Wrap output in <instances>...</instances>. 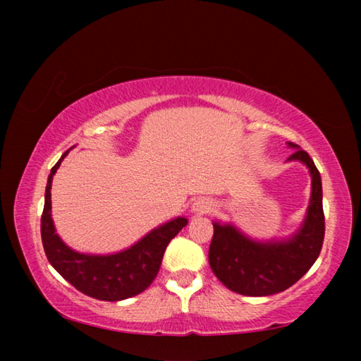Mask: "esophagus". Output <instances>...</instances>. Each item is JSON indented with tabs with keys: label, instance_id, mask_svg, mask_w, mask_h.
Returning a JSON list of instances; mask_svg holds the SVG:
<instances>
[{
	"label": "esophagus",
	"instance_id": "obj_1",
	"mask_svg": "<svg viewBox=\"0 0 361 361\" xmlns=\"http://www.w3.org/2000/svg\"><path fill=\"white\" fill-rule=\"evenodd\" d=\"M215 209V204L207 197H197L191 205V212L197 213V215H204V213H210Z\"/></svg>",
	"mask_w": 361,
	"mask_h": 361
}]
</instances>
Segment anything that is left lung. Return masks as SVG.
Wrapping results in <instances>:
<instances>
[{"label": "left lung", "mask_w": 361, "mask_h": 361, "mask_svg": "<svg viewBox=\"0 0 361 361\" xmlns=\"http://www.w3.org/2000/svg\"><path fill=\"white\" fill-rule=\"evenodd\" d=\"M295 152L286 162H301L310 173V199L304 221L282 239L258 240L232 223L213 221L209 262L219 282L243 296H271L295 285L312 267L325 237L322 176L310 156L288 142Z\"/></svg>", "instance_id": "obj_1"}]
</instances>
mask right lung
<instances>
[{"label": "right lung", "mask_w": 361, "mask_h": 361, "mask_svg": "<svg viewBox=\"0 0 361 361\" xmlns=\"http://www.w3.org/2000/svg\"><path fill=\"white\" fill-rule=\"evenodd\" d=\"M70 149L65 151L52 167L46 185L44 210L41 216V239L47 259L66 282L90 298L116 302L137 296L156 279L169 242L185 228L188 219L185 216L170 219L121 252L109 255L76 252L60 239L51 212L54 175Z\"/></svg>", "instance_id": "right-lung-1"}]
</instances>
